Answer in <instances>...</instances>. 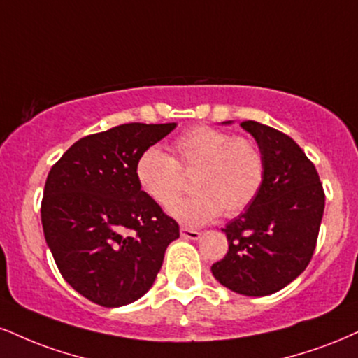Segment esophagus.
Segmentation results:
<instances>
[{
    "mask_svg": "<svg viewBox=\"0 0 358 358\" xmlns=\"http://www.w3.org/2000/svg\"><path fill=\"white\" fill-rule=\"evenodd\" d=\"M180 235H182V238L187 240H198L201 234L196 230H192V228H182V230H180Z\"/></svg>",
    "mask_w": 358,
    "mask_h": 358,
    "instance_id": "esophagus-1",
    "label": "esophagus"
}]
</instances>
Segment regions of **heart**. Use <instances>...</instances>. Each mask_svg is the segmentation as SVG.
<instances>
[{"instance_id": "1", "label": "heart", "mask_w": 358, "mask_h": 358, "mask_svg": "<svg viewBox=\"0 0 358 358\" xmlns=\"http://www.w3.org/2000/svg\"><path fill=\"white\" fill-rule=\"evenodd\" d=\"M175 157L158 146L141 152L135 165L141 192L160 206H169L182 191V173H196L197 193L171 204L170 215L187 227H200L225 213H242L260 195L265 183V158L255 141L225 130L193 127L171 145Z\"/></svg>"}]
</instances>
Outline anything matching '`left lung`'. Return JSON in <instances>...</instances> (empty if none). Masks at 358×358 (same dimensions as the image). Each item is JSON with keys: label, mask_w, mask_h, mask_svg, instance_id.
I'll use <instances>...</instances> for the list:
<instances>
[{"label": "left lung", "mask_w": 358, "mask_h": 358, "mask_svg": "<svg viewBox=\"0 0 358 358\" xmlns=\"http://www.w3.org/2000/svg\"><path fill=\"white\" fill-rule=\"evenodd\" d=\"M240 127L264 153L265 183L255 201L222 228L228 252L212 273L235 294L265 296L294 282L312 260L325 193L315 165L290 136L252 120Z\"/></svg>", "instance_id": "8db88e82"}]
</instances>
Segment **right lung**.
<instances>
[{"mask_svg": "<svg viewBox=\"0 0 358 358\" xmlns=\"http://www.w3.org/2000/svg\"><path fill=\"white\" fill-rule=\"evenodd\" d=\"M175 127L120 124L81 138L51 166L41 201L46 243L63 278L93 303L123 307L143 296L180 236L135 176L141 152Z\"/></svg>", "mask_w": 358, "mask_h": 358, "instance_id": "add662e5", "label": "right lung"}]
</instances>
